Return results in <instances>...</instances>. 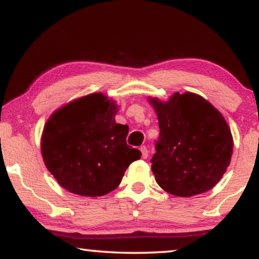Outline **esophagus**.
Instances as JSON below:
<instances>
[{
  "label": "esophagus",
  "mask_w": 259,
  "mask_h": 259,
  "mask_svg": "<svg viewBox=\"0 0 259 259\" xmlns=\"http://www.w3.org/2000/svg\"><path fill=\"white\" fill-rule=\"evenodd\" d=\"M141 152H142V157H143V158H148L149 150H148V148L145 147V145H142V147H141Z\"/></svg>",
  "instance_id": "1"
}]
</instances>
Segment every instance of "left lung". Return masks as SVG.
<instances>
[{
	"label": "left lung",
	"mask_w": 259,
	"mask_h": 259,
	"mask_svg": "<svg viewBox=\"0 0 259 259\" xmlns=\"http://www.w3.org/2000/svg\"><path fill=\"white\" fill-rule=\"evenodd\" d=\"M159 136L151 170L163 190L180 197L213 188L230 164L231 131L221 112L196 94L176 93L162 103L150 100Z\"/></svg>",
	"instance_id": "1"
}]
</instances>
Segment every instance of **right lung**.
Returning <instances> with one entry per match:
<instances>
[{"instance_id": "add662e5", "label": "right lung", "mask_w": 259, "mask_h": 259, "mask_svg": "<svg viewBox=\"0 0 259 259\" xmlns=\"http://www.w3.org/2000/svg\"><path fill=\"white\" fill-rule=\"evenodd\" d=\"M104 95L78 98L56 111L42 136L46 166L65 190L96 197L115 190L141 151L126 144L129 126L115 122Z\"/></svg>"}]
</instances>
